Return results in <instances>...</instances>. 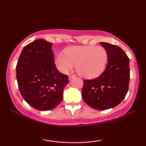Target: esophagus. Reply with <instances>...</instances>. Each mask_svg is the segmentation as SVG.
<instances>
[{"instance_id": "1", "label": "esophagus", "mask_w": 146, "mask_h": 146, "mask_svg": "<svg viewBox=\"0 0 146 146\" xmlns=\"http://www.w3.org/2000/svg\"><path fill=\"white\" fill-rule=\"evenodd\" d=\"M74 75H69V76H68V80H71L72 79H73V78H74Z\"/></svg>"}]
</instances>
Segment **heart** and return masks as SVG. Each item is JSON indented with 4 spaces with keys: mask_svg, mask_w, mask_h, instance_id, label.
Wrapping results in <instances>:
<instances>
[{
    "mask_svg": "<svg viewBox=\"0 0 146 146\" xmlns=\"http://www.w3.org/2000/svg\"><path fill=\"white\" fill-rule=\"evenodd\" d=\"M55 58L56 68L62 73L73 69L74 64L78 73L86 78H93L104 71L108 62V53L102 46H75L66 48Z\"/></svg>",
    "mask_w": 146,
    "mask_h": 146,
    "instance_id": "b5f03b06",
    "label": "heart"
}]
</instances>
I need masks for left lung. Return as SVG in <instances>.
<instances>
[{
  "instance_id": "1",
  "label": "left lung",
  "mask_w": 146,
  "mask_h": 146,
  "mask_svg": "<svg viewBox=\"0 0 146 146\" xmlns=\"http://www.w3.org/2000/svg\"><path fill=\"white\" fill-rule=\"evenodd\" d=\"M108 53L104 71L93 80H84L82 97L96 110L113 108L119 104L128 93L130 70L129 58L121 48L108 42H100Z\"/></svg>"
}]
</instances>
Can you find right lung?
I'll list each match as a JSON object with an SVG mask.
<instances>
[{"label":"right lung","mask_w":146,"mask_h":146,"mask_svg":"<svg viewBox=\"0 0 146 146\" xmlns=\"http://www.w3.org/2000/svg\"><path fill=\"white\" fill-rule=\"evenodd\" d=\"M53 44L37 39L25 46L16 65V79L23 99L35 109L55 108L63 99L67 75L59 73L54 64Z\"/></svg>","instance_id":"add662e5"}]
</instances>
